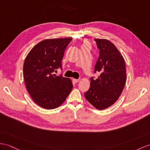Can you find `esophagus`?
I'll use <instances>...</instances> for the list:
<instances>
[{
    "label": "esophagus",
    "mask_w": 150,
    "mask_h": 150,
    "mask_svg": "<svg viewBox=\"0 0 150 150\" xmlns=\"http://www.w3.org/2000/svg\"><path fill=\"white\" fill-rule=\"evenodd\" d=\"M72 81L74 83H76L79 81V79H72Z\"/></svg>",
    "instance_id": "obj_1"
}]
</instances>
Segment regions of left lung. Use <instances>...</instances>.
Returning <instances> with one entry per match:
<instances>
[{"instance_id":"obj_1","label":"left lung","mask_w":150,"mask_h":150,"mask_svg":"<svg viewBox=\"0 0 150 150\" xmlns=\"http://www.w3.org/2000/svg\"><path fill=\"white\" fill-rule=\"evenodd\" d=\"M100 50L95 65V72L100 75L90 79L89 90L85 93L86 100L98 110L114 104L125 87L127 74L125 62L114 44L105 39H95Z\"/></svg>"}]
</instances>
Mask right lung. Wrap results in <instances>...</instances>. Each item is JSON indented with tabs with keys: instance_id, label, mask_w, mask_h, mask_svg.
<instances>
[{
	"instance_id": "right-lung-1",
	"label": "right lung",
	"mask_w": 150,
	"mask_h": 150,
	"mask_svg": "<svg viewBox=\"0 0 150 150\" xmlns=\"http://www.w3.org/2000/svg\"><path fill=\"white\" fill-rule=\"evenodd\" d=\"M72 39H45L33 47L25 58L23 68L25 86L32 100L42 108H58L72 89L71 79L53 74L62 68L64 52Z\"/></svg>"
}]
</instances>
